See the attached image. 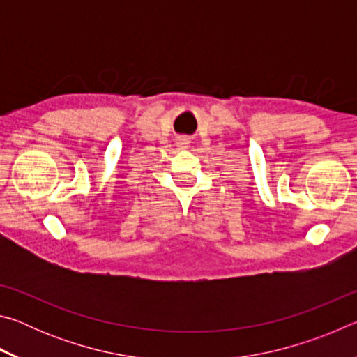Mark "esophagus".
I'll use <instances>...</instances> for the list:
<instances>
[{"label":"esophagus","instance_id":"1","mask_svg":"<svg viewBox=\"0 0 357 357\" xmlns=\"http://www.w3.org/2000/svg\"><path fill=\"white\" fill-rule=\"evenodd\" d=\"M179 144H185V143H184V140H183V143H179Z\"/></svg>","mask_w":357,"mask_h":357}]
</instances>
